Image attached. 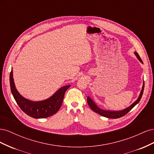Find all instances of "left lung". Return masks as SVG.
I'll return each mask as SVG.
<instances>
[{"instance_id": "left-lung-1", "label": "left lung", "mask_w": 154, "mask_h": 154, "mask_svg": "<svg viewBox=\"0 0 154 154\" xmlns=\"http://www.w3.org/2000/svg\"><path fill=\"white\" fill-rule=\"evenodd\" d=\"M135 55L136 56L137 58L139 60V61L141 63H143L142 60L141 59L140 57H139V54H137V52H134ZM144 82L143 81V84L142 86V89L141 91L140 94L139 95L138 98L135 101L134 103L130 105L129 106L127 107V108H125L123 110H105V109H102L98 106L96 102L93 100L90 96H87V103L88 106H90V108L94 111L95 112L97 113L98 114L103 116V117L107 118H112V119H116V118H119L121 117H122V116H125V114H127L128 112L132 109L134 107L136 106L139 102V101L141 100V97L143 96V91H144Z\"/></svg>"}]
</instances>
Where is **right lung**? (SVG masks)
<instances>
[{
  "label": "right lung",
  "instance_id": "1",
  "mask_svg": "<svg viewBox=\"0 0 154 154\" xmlns=\"http://www.w3.org/2000/svg\"><path fill=\"white\" fill-rule=\"evenodd\" d=\"M10 82L11 93L18 105L26 114L36 119L48 118L57 113L62 106L65 93L71 87V85L63 86L48 98L34 101L23 97L17 91L14 82L13 69L10 72Z\"/></svg>",
  "mask_w": 154,
  "mask_h": 154
}]
</instances>
